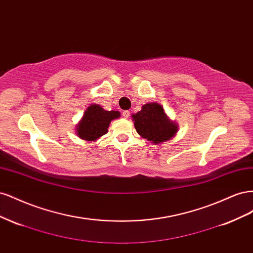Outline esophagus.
<instances>
[{"label": "esophagus", "mask_w": 253, "mask_h": 253, "mask_svg": "<svg viewBox=\"0 0 253 253\" xmlns=\"http://www.w3.org/2000/svg\"><path fill=\"white\" fill-rule=\"evenodd\" d=\"M122 116H124L125 118H128L129 116H131V112H129V111H124V112H122Z\"/></svg>", "instance_id": "34e87169"}]
</instances>
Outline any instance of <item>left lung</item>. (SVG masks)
<instances>
[{"instance_id":"8db88e82","label":"left lung","mask_w":253,"mask_h":253,"mask_svg":"<svg viewBox=\"0 0 253 253\" xmlns=\"http://www.w3.org/2000/svg\"><path fill=\"white\" fill-rule=\"evenodd\" d=\"M132 117L137 133L154 143L170 140L177 132V125L169 120L158 103L144 104Z\"/></svg>"}]
</instances>
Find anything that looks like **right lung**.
Here are the masks:
<instances>
[{
    "instance_id": "add662e5",
    "label": "right lung",
    "mask_w": 253,
    "mask_h": 253,
    "mask_svg": "<svg viewBox=\"0 0 253 253\" xmlns=\"http://www.w3.org/2000/svg\"><path fill=\"white\" fill-rule=\"evenodd\" d=\"M119 117L120 113L117 111H104L100 105L91 104L79 122L77 134L84 140L95 141L108 133L111 121Z\"/></svg>"
}]
</instances>
